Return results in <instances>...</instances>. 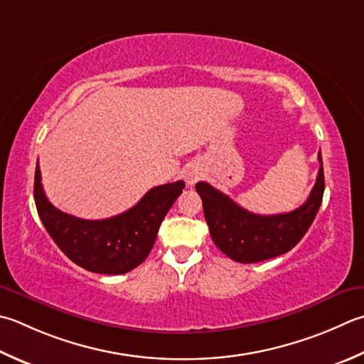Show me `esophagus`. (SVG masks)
I'll return each mask as SVG.
<instances>
[{
    "mask_svg": "<svg viewBox=\"0 0 364 364\" xmlns=\"http://www.w3.org/2000/svg\"><path fill=\"white\" fill-rule=\"evenodd\" d=\"M200 176H202V173L198 172L197 168H189L188 172H186V175H184V178H186V183L189 184V186H192V184H196L198 180H200Z\"/></svg>",
    "mask_w": 364,
    "mask_h": 364,
    "instance_id": "esophagus-1",
    "label": "esophagus"
}]
</instances>
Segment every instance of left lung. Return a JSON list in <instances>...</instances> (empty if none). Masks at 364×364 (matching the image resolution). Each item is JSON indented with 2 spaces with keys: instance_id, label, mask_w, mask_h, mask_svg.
I'll return each instance as SVG.
<instances>
[{
  "instance_id": "8db88e82",
  "label": "left lung",
  "mask_w": 364,
  "mask_h": 364,
  "mask_svg": "<svg viewBox=\"0 0 364 364\" xmlns=\"http://www.w3.org/2000/svg\"><path fill=\"white\" fill-rule=\"evenodd\" d=\"M318 175L311 194L300 208L282 215L262 216L241 208L229 196L208 183L198 181L206 224L215 245L227 257L240 263H255L289 252L300 243L322 205L325 178L322 154Z\"/></svg>"
}]
</instances>
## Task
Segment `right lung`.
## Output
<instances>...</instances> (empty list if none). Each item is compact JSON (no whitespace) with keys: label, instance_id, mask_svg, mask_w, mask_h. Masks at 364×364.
I'll return each mask as SVG.
<instances>
[{"label":"right lung","instance_id":"1","mask_svg":"<svg viewBox=\"0 0 364 364\" xmlns=\"http://www.w3.org/2000/svg\"><path fill=\"white\" fill-rule=\"evenodd\" d=\"M183 189L184 181L162 184L118 216L88 220L55 208L42 188L39 162L34 173L36 208L48 235L75 265L101 274H124L148 257L161 223Z\"/></svg>","mask_w":364,"mask_h":364}]
</instances>
